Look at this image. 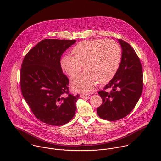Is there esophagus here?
I'll return each instance as SVG.
<instances>
[{
  "label": "esophagus",
  "instance_id": "obj_1",
  "mask_svg": "<svg viewBox=\"0 0 161 161\" xmlns=\"http://www.w3.org/2000/svg\"><path fill=\"white\" fill-rule=\"evenodd\" d=\"M89 94H80V98H87V97H89Z\"/></svg>",
  "mask_w": 161,
  "mask_h": 161
}]
</instances>
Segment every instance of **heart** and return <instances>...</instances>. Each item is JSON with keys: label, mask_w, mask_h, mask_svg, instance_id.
Instances as JSON below:
<instances>
[{"label": "heart", "mask_w": 161, "mask_h": 161, "mask_svg": "<svg viewBox=\"0 0 161 161\" xmlns=\"http://www.w3.org/2000/svg\"><path fill=\"white\" fill-rule=\"evenodd\" d=\"M72 55L61 60L63 70L70 76L77 74L84 65L86 72L71 79L72 88L78 92H88L99 82L110 81L119 68L122 51L119 44L112 40L83 41L72 49Z\"/></svg>", "instance_id": "1"}]
</instances>
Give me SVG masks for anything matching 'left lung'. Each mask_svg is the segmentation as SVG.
<instances>
[{
  "instance_id": "obj_1",
  "label": "left lung",
  "mask_w": 161,
  "mask_h": 161,
  "mask_svg": "<svg viewBox=\"0 0 161 161\" xmlns=\"http://www.w3.org/2000/svg\"><path fill=\"white\" fill-rule=\"evenodd\" d=\"M122 48L119 68L114 78L98 93L102 104L97 113L102 119L116 121L128 115L135 107L143 88L142 68L135 51L129 43L118 39ZM111 88L110 92H106Z\"/></svg>"
}]
</instances>
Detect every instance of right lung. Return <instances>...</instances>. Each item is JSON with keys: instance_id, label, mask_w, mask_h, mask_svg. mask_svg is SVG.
<instances>
[{"instance_id": "obj_1", "label": "right lung", "mask_w": 161, "mask_h": 161, "mask_svg": "<svg viewBox=\"0 0 161 161\" xmlns=\"http://www.w3.org/2000/svg\"><path fill=\"white\" fill-rule=\"evenodd\" d=\"M75 42L43 40L27 53L22 64L20 82L23 98L33 115L50 125H63L75 114L79 95L70 93L69 79L60 63L63 53Z\"/></svg>"}]
</instances>
